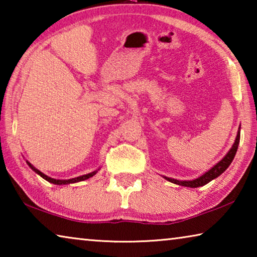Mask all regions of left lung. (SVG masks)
I'll return each mask as SVG.
<instances>
[{
  "label": "left lung",
  "instance_id": "8db88e82",
  "mask_svg": "<svg viewBox=\"0 0 257 257\" xmlns=\"http://www.w3.org/2000/svg\"><path fill=\"white\" fill-rule=\"evenodd\" d=\"M239 141H240V127L238 129V133H237L236 139H234L233 145L231 146V149L229 150L228 153L223 156V159L219 161L215 165H213L210 170H207L205 173H203V175L199 176L198 178H195L193 180H178V179H173V178H169L164 176L163 178L165 180L172 182V184L184 186V187H190V188H197V187H202L204 185H206L213 179H215V178L219 177L220 175H222V173L227 170L229 165L231 164L234 155L237 153Z\"/></svg>",
  "mask_w": 257,
  "mask_h": 257
}]
</instances>
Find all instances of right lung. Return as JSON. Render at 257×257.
<instances>
[{
    "mask_svg": "<svg viewBox=\"0 0 257 257\" xmlns=\"http://www.w3.org/2000/svg\"><path fill=\"white\" fill-rule=\"evenodd\" d=\"M26 163H27V164L29 165V168L32 169L33 171L36 172L38 176H41V177L43 178V179H45L46 181H49V182H51V184H54V185H69V184H75V182L84 181V180L89 179V178H92L93 176L96 175L97 171L99 170V169H97V170H95V171L90 172V173H87V175H82V176L76 177V178H71V179H63V180H61V179H54V178H51V177H49V176L44 175V173L41 172L40 170H38V169L35 168L32 163L28 162V161H26Z\"/></svg>",
    "mask_w": 257,
    "mask_h": 257,
    "instance_id": "1",
    "label": "right lung"
}]
</instances>
